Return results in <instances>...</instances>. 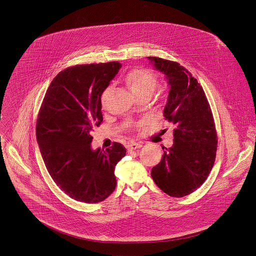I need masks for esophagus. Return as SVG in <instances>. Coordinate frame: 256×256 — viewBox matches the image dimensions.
Returning <instances> with one entry per match:
<instances>
[{"mask_svg":"<svg viewBox=\"0 0 256 256\" xmlns=\"http://www.w3.org/2000/svg\"><path fill=\"white\" fill-rule=\"evenodd\" d=\"M142 146V145L140 143H136V142H131L129 143L128 145H126V148L128 152H132L134 150H137V148H140Z\"/></svg>","mask_w":256,"mask_h":256,"instance_id":"1","label":"esophagus"}]
</instances>
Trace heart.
Segmentation results:
<instances>
[{
  "instance_id": "b5f03b06",
  "label": "heart",
  "mask_w": 256,
  "mask_h": 256,
  "mask_svg": "<svg viewBox=\"0 0 256 256\" xmlns=\"http://www.w3.org/2000/svg\"><path fill=\"white\" fill-rule=\"evenodd\" d=\"M125 84L129 90L137 98H148L158 86V80L156 76L150 71L143 69L131 70L125 76ZM108 88L106 90L102 96V102L104 104Z\"/></svg>"
}]
</instances>
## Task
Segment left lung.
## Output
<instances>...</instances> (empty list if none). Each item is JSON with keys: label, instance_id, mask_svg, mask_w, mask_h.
I'll return each instance as SVG.
<instances>
[{"label": "left lung", "instance_id": "obj_1", "mask_svg": "<svg viewBox=\"0 0 256 256\" xmlns=\"http://www.w3.org/2000/svg\"><path fill=\"white\" fill-rule=\"evenodd\" d=\"M148 60L166 76L170 90L164 116L176 127L172 146L162 148L150 174L164 193L183 197L203 184L214 166L218 141L213 114L202 86L184 67L158 57Z\"/></svg>", "mask_w": 256, "mask_h": 256}]
</instances>
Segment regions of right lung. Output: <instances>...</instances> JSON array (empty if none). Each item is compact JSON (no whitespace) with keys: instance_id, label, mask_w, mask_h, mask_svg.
I'll list each match as a JSON object with an SVG mask.
<instances>
[{"instance_id":"right-lung-1","label":"right lung","mask_w":256,"mask_h":256,"mask_svg":"<svg viewBox=\"0 0 256 256\" xmlns=\"http://www.w3.org/2000/svg\"><path fill=\"white\" fill-rule=\"evenodd\" d=\"M119 62L74 66L50 84L36 123L45 166L62 191L76 201L98 203L114 191L115 166L126 148L114 143L92 150L90 132L102 122V94L121 68Z\"/></svg>"}]
</instances>
